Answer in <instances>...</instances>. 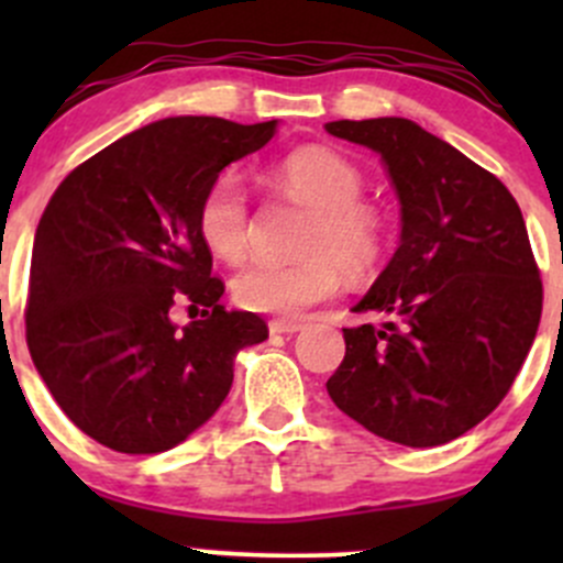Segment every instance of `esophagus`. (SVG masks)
I'll return each instance as SVG.
<instances>
[{
    "label": "esophagus",
    "instance_id": "1",
    "mask_svg": "<svg viewBox=\"0 0 563 563\" xmlns=\"http://www.w3.org/2000/svg\"><path fill=\"white\" fill-rule=\"evenodd\" d=\"M299 329H302V323L286 321V318H275V321H269V332L272 334H297Z\"/></svg>",
    "mask_w": 563,
    "mask_h": 563
}]
</instances>
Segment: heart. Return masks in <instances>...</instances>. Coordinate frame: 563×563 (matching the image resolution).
I'll list each match as a JSON object with an SVG mask.
<instances>
[{"label":"heart","instance_id":"1","mask_svg":"<svg viewBox=\"0 0 563 563\" xmlns=\"http://www.w3.org/2000/svg\"><path fill=\"white\" fill-rule=\"evenodd\" d=\"M277 181L316 209L302 261L255 255L231 280L234 299L253 313L297 318L340 288V269L362 277L384 247V223L367 203L360 168L329 150H299L277 166ZM198 234L218 258L234 261L250 242L247 187L240 174L214 176L198 207Z\"/></svg>","mask_w":563,"mask_h":563}]
</instances>
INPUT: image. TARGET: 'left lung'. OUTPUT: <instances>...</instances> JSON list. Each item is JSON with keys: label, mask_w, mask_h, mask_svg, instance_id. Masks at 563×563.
I'll return each mask as SVG.
<instances>
[{"label": "left lung", "mask_w": 563, "mask_h": 563, "mask_svg": "<svg viewBox=\"0 0 563 563\" xmlns=\"http://www.w3.org/2000/svg\"><path fill=\"white\" fill-rule=\"evenodd\" d=\"M334 139L382 155L400 201V245L343 329L327 382L354 422L402 446H439L479 424L523 367L542 280L512 192L455 146L402 117L340 119Z\"/></svg>", "instance_id": "1"}]
</instances>
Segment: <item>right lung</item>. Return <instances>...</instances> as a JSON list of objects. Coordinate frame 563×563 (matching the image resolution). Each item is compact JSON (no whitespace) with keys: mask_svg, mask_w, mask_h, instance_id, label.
Listing matches in <instances>:
<instances>
[{"mask_svg":"<svg viewBox=\"0 0 563 563\" xmlns=\"http://www.w3.org/2000/svg\"><path fill=\"white\" fill-rule=\"evenodd\" d=\"M277 119L152 122L65 176L32 247L26 345L62 411L124 455L181 444L220 408L242 349L269 329L225 310L198 207L225 166L269 144ZM176 303L202 318L179 330Z\"/></svg>","mask_w":563,"mask_h":563,"instance_id":"add662e5","label":"right lung"}]
</instances>
